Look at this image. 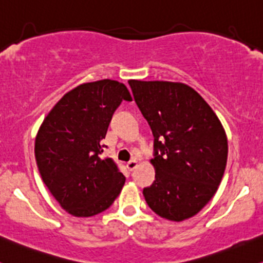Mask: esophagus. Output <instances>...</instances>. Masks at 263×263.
<instances>
[{
  "instance_id": "1",
  "label": "esophagus",
  "mask_w": 263,
  "mask_h": 263,
  "mask_svg": "<svg viewBox=\"0 0 263 263\" xmlns=\"http://www.w3.org/2000/svg\"><path fill=\"white\" fill-rule=\"evenodd\" d=\"M137 165H138V161L135 160V159H133V160L129 161V163H126V167H128L129 171H133L135 167H137Z\"/></svg>"
}]
</instances>
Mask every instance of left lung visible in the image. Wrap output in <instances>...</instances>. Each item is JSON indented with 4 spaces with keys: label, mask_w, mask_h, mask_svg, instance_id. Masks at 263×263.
I'll use <instances>...</instances> for the list:
<instances>
[{
    "label": "left lung",
    "mask_w": 263,
    "mask_h": 263,
    "mask_svg": "<svg viewBox=\"0 0 263 263\" xmlns=\"http://www.w3.org/2000/svg\"><path fill=\"white\" fill-rule=\"evenodd\" d=\"M154 135L155 180L143 194L160 217L196 215L217 191L227 161L225 129L210 105L184 83L129 81Z\"/></svg>",
    "instance_id": "1"
}]
</instances>
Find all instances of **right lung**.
Returning <instances> with one entry per match:
<instances>
[{
	"label": "right lung",
	"mask_w": 263,
	"mask_h": 263,
	"mask_svg": "<svg viewBox=\"0 0 263 263\" xmlns=\"http://www.w3.org/2000/svg\"><path fill=\"white\" fill-rule=\"evenodd\" d=\"M132 96L111 79L90 82L64 94L44 118L34 155L43 182L58 203L76 217L107 210L125 176L113 159L100 158L114 111Z\"/></svg>",
	"instance_id": "1"
}]
</instances>
